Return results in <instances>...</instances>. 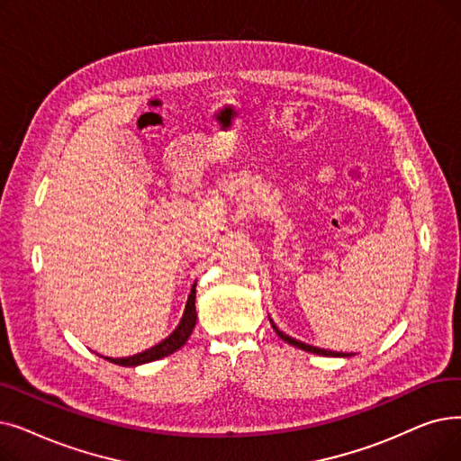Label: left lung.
<instances>
[{"instance_id": "8db88e82", "label": "left lung", "mask_w": 461, "mask_h": 461, "mask_svg": "<svg viewBox=\"0 0 461 461\" xmlns=\"http://www.w3.org/2000/svg\"><path fill=\"white\" fill-rule=\"evenodd\" d=\"M273 324V322H271ZM273 330L276 331V335L283 339V341H286L288 345H292V347H297V348H302V350H305V352H311V354H320V356H348V354H343V352H331V350H324V348H316V347H311V345H305V343H302V341H295V339H292V337H288V335H285L283 331H278V328L273 324Z\"/></svg>"}]
</instances>
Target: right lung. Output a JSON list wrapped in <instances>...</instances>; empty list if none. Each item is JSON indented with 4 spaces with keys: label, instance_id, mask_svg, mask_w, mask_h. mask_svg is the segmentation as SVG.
Returning a JSON list of instances; mask_svg holds the SVG:
<instances>
[{
    "label": "right lung",
    "instance_id": "obj_1",
    "mask_svg": "<svg viewBox=\"0 0 461 461\" xmlns=\"http://www.w3.org/2000/svg\"><path fill=\"white\" fill-rule=\"evenodd\" d=\"M195 320H197V312H195V286L192 288L190 295H188V302H186V309L185 314L181 318V322L175 328V331L166 337L162 343L154 345L152 348L145 350V352H139L135 356H128V357H107L109 362L116 364V366H124V367H131V366H141V364H149L154 362V359L159 357H166L169 354H173L175 350L181 348L186 341L188 337L194 331L195 326Z\"/></svg>",
    "mask_w": 461,
    "mask_h": 461
}]
</instances>
